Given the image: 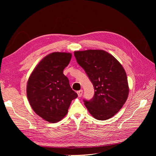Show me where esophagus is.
Segmentation results:
<instances>
[{"label": "esophagus", "instance_id": "1", "mask_svg": "<svg viewBox=\"0 0 156 156\" xmlns=\"http://www.w3.org/2000/svg\"><path fill=\"white\" fill-rule=\"evenodd\" d=\"M77 94H78V95L79 97H81V95H82V94H83V90H80L77 92Z\"/></svg>", "mask_w": 156, "mask_h": 156}]
</instances>
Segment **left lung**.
Segmentation results:
<instances>
[{
	"mask_svg": "<svg viewBox=\"0 0 156 156\" xmlns=\"http://www.w3.org/2000/svg\"><path fill=\"white\" fill-rule=\"evenodd\" d=\"M74 54L94 87L92 99L83 100L88 112L98 120L113 117L124 105L129 94L123 67L113 55L103 50L75 51Z\"/></svg>",
	"mask_w": 156,
	"mask_h": 156,
	"instance_id": "obj_1",
	"label": "left lung"
}]
</instances>
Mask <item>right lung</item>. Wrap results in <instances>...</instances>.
Instances as JSON below:
<instances>
[{
    "instance_id": "add662e5",
    "label": "right lung",
    "mask_w": 156,
    "mask_h": 156,
    "mask_svg": "<svg viewBox=\"0 0 156 156\" xmlns=\"http://www.w3.org/2000/svg\"><path fill=\"white\" fill-rule=\"evenodd\" d=\"M72 54L55 52L40 61L29 77L27 94L35 112L50 122H57L66 115L71 101L78 97L63 74Z\"/></svg>"
}]
</instances>
